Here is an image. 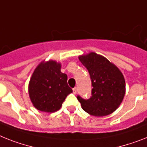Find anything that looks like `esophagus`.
Masks as SVG:
<instances>
[{"label":"esophagus","instance_id":"1","mask_svg":"<svg viewBox=\"0 0 147 147\" xmlns=\"http://www.w3.org/2000/svg\"><path fill=\"white\" fill-rule=\"evenodd\" d=\"M72 90H73L74 94H76V92H77V88H76V87H75V88L72 89Z\"/></svg>","mask_w":147,"mask_h":147}]
</instances>
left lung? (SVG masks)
<instances>
[{
    "instance_id": "1",
    "label": "left lung",
    "mask_w": 147,
    "mask_h": 147,
    "mask_svg": "<svg viewBox=\"0 0 147 147\" xmlns=\"http://www.w3.org/2000/svg\"><path fill=\"white\" fill-rule=\"evenodd\" d=\"M92 81V96H78L84 111L95 117L109 115L117 109L125 96V81L121 71L107 58L95 52L78 57Z\"/></svg>"
}]
</instances>
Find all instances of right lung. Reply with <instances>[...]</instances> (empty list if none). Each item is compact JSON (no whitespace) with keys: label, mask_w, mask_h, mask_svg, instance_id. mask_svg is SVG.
Segmentation results:
<instances>
[{"label":"right lung","mask_w":147,"mask_h":147,"mask_svg":"<svg viewBox=\"0 0 147 147\" xmlns=\"http://www.w3.org/2000/svg\"><path fill=\"white\" fill-rule=\"evenodd\" d=\"M61 63L55 60L42 61L33 72L28 93L33 105L40 111L53 113L60 109L65 98L72 92L67 76L60 71Z\"/></svg>","instance_id":"right-lung-1"}]
</instances>
